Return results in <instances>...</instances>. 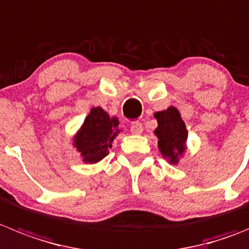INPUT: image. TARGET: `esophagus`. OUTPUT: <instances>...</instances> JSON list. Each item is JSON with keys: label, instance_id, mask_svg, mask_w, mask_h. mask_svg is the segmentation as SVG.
Masks as SVG:
<instances>
[{"label": "esophagus", "instance_id": "34e87169", "mask_svg": "<svg viewBox=\"0 0 249 249\" xmlns=\"http://www.w3.org/2000/svg\"><path fill=\"white\" fill-rule=\"evenodd\" d=\"M131 132L133 134H141L143 132V124L141 122H133L131 124Z\"/></svg>", "mask_w": 249, "mask_h": 249}]
</instances>
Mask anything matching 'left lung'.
I'll return each instance as SVG.
<instances>
[{"mask_svg":"<svg viewBox=\"0 0 249 249\" xmlns=\"http://www.w3.org/2000/svg\"><path fill=\"white\" fill-rule=\"evenodd\" d=\"M158 121V127L154 134L158 137V148L161 156L170 164L179 163V158L186 149L188 129L179 111L170 106L165 111L154 113Z\"/></svg>","mask_w":249,"mask_h":249,"instance_id":"8db88e82","label":"left lung"}]
</instances>
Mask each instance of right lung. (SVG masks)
I'll use <instances>...</instances> for the list:
<instances>
[{"label": "right lung", "instance_id": "1", "mask_svg": "<svg viewBox=\"0 0 249 249\" xmlns=\"http://www.w3.org/2000/svg\"><path fill=\"white\" fill-rule=\"evenodd\" d=\"M118 118L109 117L101 107H93L74 137V147L85 163H97L108 154L118 133Z\"/></svg>", "mask_w": 249, "mask_h": 249}]
</instances>
